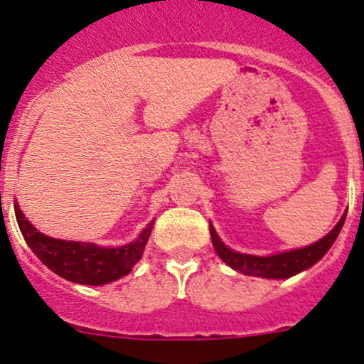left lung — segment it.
Returning <instances> with one entry per match:
<instances>
[{"instance_id": "left-lung-1", "label": "left lung", "mask_w": 364, "mask_h": 364, "mask_svg": "<svg viewBox=\"0 0 364 364\" xmlns=\"http://www.w3.org/2000/svg\"><path fill=\"white\" fill-rule=\"evenodd\" d=\"M344 220L346 213L341 218V222L333 227V230L330 232V234H326L323 239L311 244V246L303 249H294V251L280 252V255L273 256L240 255V252L228 249L225 244L220 240V237L216 235L215 228L211 225L210 230L216 255L225 261L228 267L234 268V270L252 277H264V279H289V277L313 267L318 259H321V256H323L330 249V246L336 242L338 232H341L342 225H344Z\"/></svg>"}]
</instances>
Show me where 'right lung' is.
<instances>
[{"instance_id": "right-lung-1", "label": "right lung", "mask_w": 364, "mask_h": 364, "mask_svg": "<svg viewBox=\"0 0 364 364\" xmlns=\"http://www.w3.org/2000/svg\"><path fill=\"white\" fill-rule=\"evenodd\" d=\"M15 216L23 239L34 255L56 275L82 285H103L130 273L134 264L141 259L153 228L151 222L134 242L125 246L100 247L96 244L60 240L41 234L27 222L17 203Z\"/></svg>"}]
</instances>
